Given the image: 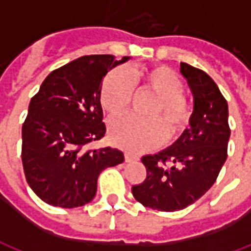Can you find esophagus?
I'll list each match as a JSON object with an SVG mask.
<instances>
[{
  "label": "esophagus",
  "mask_w": 251,
  "mask_h": 251,
  "mask_svg": "<svg viewBox=\"0 0 251 251\" xmlns=\"http://www.w3.org/2000/svg\"><path fill=\"white\" fill-rule=\"evenodd\" d=\"M138 160V156L136 154H131V153H125V161L126 163H130V161H136Z\"/></svg>",
  "instance_id": "esophagus-1"
}]
</instances>
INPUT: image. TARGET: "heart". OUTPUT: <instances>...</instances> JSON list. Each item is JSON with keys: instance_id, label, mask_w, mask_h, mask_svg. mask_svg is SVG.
I'll return each instance as SVG.
<instances>
[{"instance_id": "obj_1", "label": "heart", "mask_w": 251, "mask_h": 251, "mask_svg": "<svg viewBox=\"0 0 251 251\" xmlns=\"http://www.w3.org/2000/svg\"><path fill=\"white\" fill-rule=\"evenodd\" d=\"M148 90L156 95L148 107V118L124 117L111 122L109 136L117 147L133 153L147 152L165 141L177 140L192 120V106L183 95V82L168 67L133 68L127 72L114 70L104 77L100 106L107 115L124 114L130 104L131 91Z\"/></svg>"}]
</instances>
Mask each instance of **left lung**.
I'll use <instances>...</instances> for the list:
<instances>
[{
    "label": "left lung",
    "mask_w": 251,
    "mask_h": 251,
    "mask_svg": "<svg viewBox=\"0 0 251 251\" xmlns=\"http://www.w3.org/2000/svg\"><path fill=\"white\" fill-rule=\"evenodd\" d=\"M194 98L192 120L176 141L141 158L147 179L131 192L142 205L157 211L188 207L215 183L227 158L228 106L216 83L204 71L180 63Z\"/></svg>",
    "instance_id": "obj_1"
}]
</instances>
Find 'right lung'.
Listing matches in <instances>:
<instances>
[{
    "label": "right lung",
    "instance_id": "1",
    "mask_svg": "<svg viewBox=\"0 0 251 251\" xmlns=\"http://www.w3.org/2000/svg\"><path fill=\"white\" fill-rule=\"evenodd\" d=\"M130 60L88 55L52 71L30 99L23 125V167L43 201L74 208L97 194L100 172L124 163L117 148L87 149L106 133L100 90L106 74Z\"/></svg>",
    "mask_w": 251,
    "mask_h": 251
}]
</instances>
